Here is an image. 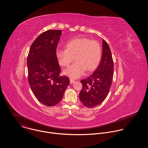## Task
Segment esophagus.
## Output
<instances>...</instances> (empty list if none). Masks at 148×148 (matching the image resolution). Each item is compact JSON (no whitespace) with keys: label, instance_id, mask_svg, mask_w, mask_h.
<instances>
[{"label":"esophagus","instance_id":"34e87169","mask_svg":"<svg viewBox=\"0 0 148 148\" xmlns=\"http://www.w3.org/2000/svg\"><path fill=\"white\" fill-rule=\"evenodd\" d=\"M75 80L72 79H70V84H73L75 82Z\"/></svg>","mask_w":148,"mask_h":148}]
</instances>
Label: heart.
Listing matches in <instances>:
<instances>
[{"label": "heart", "mask_w": 148, "mask_h": 148, "mask_svg": "<svg viewBox=\"0 0 148 148\" xmlns=\"http://www.w3.org/2000/svg\"><path fill=\"white\" fill-rule=\"evenodd\" d=\"M56 57L59 64L67 66L75 59L76 60L64 71L66 76L76 79L82 76L86 70L95 69L101 60V48L99 42L86 38H76L65 44V49L58 48Z\"/></svg>", "instance_id": "obj_1"}]
</instances>
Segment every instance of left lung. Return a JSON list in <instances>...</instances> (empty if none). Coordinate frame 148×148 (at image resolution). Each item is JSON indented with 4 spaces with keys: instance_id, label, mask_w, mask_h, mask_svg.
I'll return each instance as SVG.
<instances>
[{
    "instance_id": "obj_1",
    "label": "left lung",
    "mask_w": 148,
    "mask_h": 148,
    "mask_svg": "<svg viewBox=\"0 0 148 148\" xmlns=\"http://www.w3.org/2000/svg\"><path fill=\"white\" fill-rule=\"evenodd\" d=\"M103 55L101 62L93 73L80 81L83 88L79 98L84 106L92 108L100 105L106 99L110 90L114 70L110 49L103 40Z\"/></svg>"
}]
</instances>
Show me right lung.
Segmentation results:
<instances>
[{"label":"right lung","instance_id":"1","mask_svg":"<svg viewBox=\"0 0 148 148\" xmlns=\"http://www.w3.org/2000/svg\"><path fill=\"white\" fill-rule=\"evenodd\" d=\"M62 31L50 29L41 34L32 44L27 56L28 79L36 99L48 106L58 104L69 84L61 69L56 51Z\"/></svg>","mask_w":148,"mask_h":148}]
</instances>
